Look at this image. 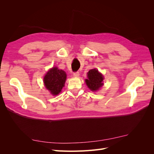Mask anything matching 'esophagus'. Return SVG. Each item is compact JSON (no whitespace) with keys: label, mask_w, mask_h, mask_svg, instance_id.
I'll return each instance as SVG.
<instances>
[{"label":"esophagus","mask_w":154,"mask_h":154,"mask_svg":"<svg viewBox=\"0 0 154 154\" xmlns=\"http://www.w3.org/2000/svg\"><path fill=\"white\" fill-rule=\"evenodd\" d=\"M79 75H80V74H79L78 72H73V76L74 77H78Z\"/></svg>","instance_id":"esophagus-1"}]
</instances>
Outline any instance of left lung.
Wrapping results in <instances>:
<instances>
[{"label":"left lung","mask_w":154,"mask_h":154,"mask_svg":"<svg viewBox=\"0 0 154 154\" xmlns=\"http://www.w3.org/2000/svg\"><path fill=\"white\" fill-rule=\"evenodd\" d=\"M88 78L85 80L87 87L92 91H96L103 85V76L96 69H91L87 73Z\"/></svg>","instance_id":"obj_1"}]
</instances>
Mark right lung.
<instances>
[{
    "label": "right lung",
    "mask_w": 154,
    "mask_h": 154,
    "mask_svg": "<svg viewBox=\"0 0 154 154\" xmlns=\"http://www.w3.org/2000/svg\"><path fill=\"white\" fill-rule=\"evenodd\" d=\"M67 78L66 72L54 67L49 70L44 78L45 88L53 96H57L62 91Z\"/></svg>",
    "instance_id": "1"
}]
</instances>
